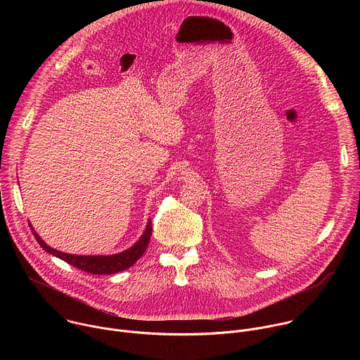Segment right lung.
<instances>
[{
  "label": "right lung",
  "mask_w": 360,
  "mask_h": 360,
  "mask_svg": "<svg viewBox=\"0 0 360 360\" xmlns=\"http://www.w3.org/2000/svg\"><path fill=\"white\" fill-rule=\"evenodd\" d=\"M31 232L45 252L57 256V258L65 261L67 264H70L84 272L94 274V275H112V274L128 269L143 255V252L149 243V239H150L152 225L149 221L143 235L132 248H129L128 250H125L122 253L111 255V256H79V255L64 253V252H60L57 249H53L51 246L45 245V242L37 235V232L32 229V226H31Z\"/></svg>",
  "instance_id": "obj_1"
}]
</instances>
